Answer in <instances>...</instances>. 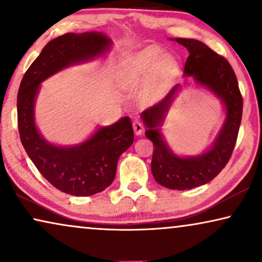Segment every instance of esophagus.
I'll list each match as a JSON object with an SVG mask.
<instances>
[{
	"mask_svg": "<svg viewBox=\"0 0 262 262\" xmlns=\"http://www.w3.org/2000/svg\"><path fill=\"white\" fill-rule=\"evenodd\" d=\"M132 126H134V131L137 136L142 135V132L144 131V125H143L142 121L139 120H135L134 123H132Z\"/></svg>",
	"mask_w": 262,
	"mask_h": 262,
	"instance_id": "1",
	"label": "esophagus"
}]
</instances>
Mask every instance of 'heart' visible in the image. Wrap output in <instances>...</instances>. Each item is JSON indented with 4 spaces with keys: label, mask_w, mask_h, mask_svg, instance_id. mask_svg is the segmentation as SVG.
Returning <instances> with one entry per match:
<instances>
[{
    "label": "heart",
    "mask_w": 262,
    "mask_h": 262,
    "mask_svg": "<svg viewBox=\"0 0 262 262\" xmlns=\"http://www.w3.org/2000/svg\"><path fill=\"white\" fill-rule=\"evenodd\" d=\"M177 70V60L171 55H162L157 46H148L141 51L132 53L121 66L120 77L125 84H135L148 76L143 95L154 100L161 96Z\"/></svg>",
    "instance_id": "heart-1"
}]
</instances>
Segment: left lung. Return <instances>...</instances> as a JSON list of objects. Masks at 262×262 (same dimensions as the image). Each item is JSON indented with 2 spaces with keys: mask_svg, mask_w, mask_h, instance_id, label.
<instances>
[{
  "mask_svg": "<svg viewBox=\"0 0 262 262\" xmlns=\"http://www.w3.org/2000/svg\"><path fill=\"white\" fill-rule=\"evenodd\" d=\"M175 41L185 46L189 52L185 64V76H191L196 83L211 89L220 96L227 108V119L213 146L209 151L194 157L174 155L157 128L162 124L180 84L174 85L159 103L142 112V118L148 127L145 136L154 144L151 160L154 178L163 187L184 191L207 184L227 166L234 151L241 125L243 99L234 70L224 57L195 39L177 38Z\"/></svg>",
  "mask_w": 262,
  "mask_h": 262,
  "instance_id": "left-lung-1",
  "label": "left lung"
}]
</instances>
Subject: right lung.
I'll return each mask as SVG.
<instances>
[{"instance_id":"obj_1","label":"right lung","mask_w":262,"mask_h":262,"mask_svg":"<svg viewBox=\"0 0 262 262\" xmlns=\"http://www.w3.org/2000/svg\"><path fill=\"white\" fill-rule=\"evenodd\" d=\"M110 45L111 39L100 32L55 38L25 73L17 92V127L27 155L50 184L71 195H93L112 184L118 160L134 143L131 119L121 118L80 145L60 148L46 142L35 127V96L39 84L51 75L102 55Z\"/></svg>"}]
</instances>
